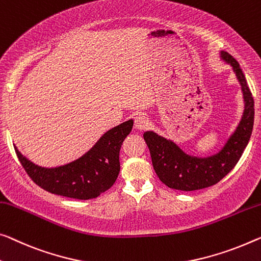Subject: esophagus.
<instances>
[{"instance_id": "1", "label": "esophagus", "mask_w": 261, "mask_h": 261, "mask_svg": "<svg viewBox=\"0 0 261 261\" xmlns=\"http://www.w3.org/2000/svg\"><path fill=\"white\" fill-rule=\"evenodd\" d=\"M148 126H149V119H148L146 115L140 114L135 118V127L138 128L139 130L147 129Z\"/></svg>"}]
</instances>
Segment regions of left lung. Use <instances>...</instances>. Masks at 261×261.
Returning a JSON list of instances; mask_svg holds the SVG:
<instances>
[{"label": "left lung", "instance_id": "obj_1", "mask_svg": "<svg viewBox=\"0 0 261 261\" xmlns=\"http://www.w3.org/2000/svg\"><path fill=\"white\" fill-rule=\"evenodd\" d=\"M223 61L230 64L242 85L245 110L237 129L218 154L206 159L187 155L178 146L158 135L146 132L143 139L149 148L151 162L160 181L176 190L192 191L211 187L233 169L250 141L254 122V100L239 63L225 51Z\"/></svg>", "mask_w": 261, "mask_h": 261}]
</instances>
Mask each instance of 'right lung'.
<instances>
[{
    "instance_id": "1",
    "label": "right lung",
    "mask_w": 261,
    "mask_h": 261,
    "mask_svg": "<svg viewBox=\"0 0 261 261\" xmlns=\"http://www.w3.org/2000/svg\"><path fill=\"white\" fill-rule=\"evenodd\" d=\"M133 128V120L106 132L93 148L65 166L43 168L19 153L16 155L29 177L51 194L75 199H91L113 186L120 171V148Z\"/></svg>"
}]
</instances>
